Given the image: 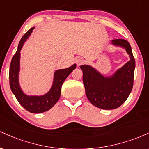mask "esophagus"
<instances>
[{"label":"esophagus","instance_id":"obj_1","mask_svg":"<svg viewBox=\"0 0 149 149\" xmlns=\"http://www.w3.org/2000/svg\"><path fill=\"white\" fill-rule=\"evenodd\" d=\"M83 62H84V60H83V58L78 57L76 59V64H77V65H78V66L81 65Z\"/></svg>","mask_w":149,"mask_h":149}]
</instances>
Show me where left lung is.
I'll return each instance as SVG.
<instances>
[{
  "label": "left lung",
  "instance_id": "8db88e82",
  "mask_svg": "<svg viewBox=\"0 0 149 149\" xmlns=\"http://www.w3.org/2000/svg\"><path fill=\"white\" fill-rule=\"evenodd\" d=\"M111 42L125 49L130 59L112 76H104L88 65L80 66L87 97L94 106L105 110L120 107L129 97L134 81L135 60L130 45L124 39H115Z\"/></svg>",
  "mask_w": 149,
  "mask_h": 149
}]
</instances>
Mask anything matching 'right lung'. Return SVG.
Listing matches in <instances>:
<instances>
[{"label": "right lung", "mask_w": 149, "mask_h": 149, "mask_svg": "<svg viewBox=\"0 0 149 149\" xmlns=\"http://www.w3.org/2000/svg\"><path fill=\"white\" fill-rule=\"evenodd\" d=\"M34 27L30 29L26 33L19 42L17 50L13 57L10 66L9 80L12 92L16 99L26 110L33 113H40L48 111L59 100L61 95V89L63 83L68 76L76 69V65L73 64L71 67L64 69H59L54 72L53 85L50 90L42 96H28L22 92L19 83V72L20 51L24 43L32 33Z\"/></svg>", "instance_id": "add662e5"}]
</instances>
